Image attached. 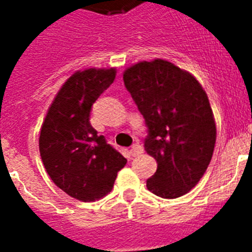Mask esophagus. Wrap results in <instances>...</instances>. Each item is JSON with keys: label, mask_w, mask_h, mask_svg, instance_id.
<instances>
[{"label": "esophagus", "mask_w": 252, "mask_h": 252, "mask_svg": "<svg viewBox=\"0 0 252 252\" xmlns=\"http://www.w3.org/2000/svg\"><path fill=\"white\" fill-rule=\"evenodd\" d=\"M129 153L132 157H136V156H138V154L142 153V148L138 144H134V145L130 146V150Z\"/></svg>", "instance_id": "obj_1"}]
</instances>
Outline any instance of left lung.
<instances>
[{"instance_id": "left-lung-1", "label": "left lung", "mask_w": 252, "mask_h": 252, "mask_svg": "<svg viewBox=\"0 0 252 252\" xmlns=\"http://www.w3.org/2000/svg\"><path fill=\"white\" fill-rule=\"evenodd\" d=\"M123 80L145 119L146 153L158 165L146 187L163 199L183 196L201 179L215 150L207 93L192 74L161 59L130 66Z\"/></svg>"}]
</instances>
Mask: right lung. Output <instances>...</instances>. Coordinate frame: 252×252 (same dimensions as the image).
<instances>
[{"label": "right lung", "instance_id": "right-lung-1", "mask_svg": "<svg viewBox=\"0 0 252 252\" xmlns=\"http://www.w3.org/2000/svg\"><path fill=\"white\" fill-rule=\"evenodd\" d=\"M116 70L86 69L69 78L49 107L39 137L45 170L57 187L81 201H95L112 189L126 159L90 124L94 102Z\"/></svg>", "mask_w": 252, "mask_h": 252}]
</instances>
